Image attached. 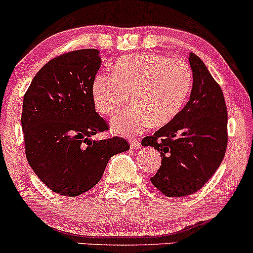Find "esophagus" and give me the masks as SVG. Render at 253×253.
I'll use <instances>...</instances> for the list:
<instances>
[{"label": "esophagus", "mask_w": 253, "mask_h": 253, "mask_svg": "<svg viewBox=\"0 0 253 253\" xmlns=\"http://www.w3.org/2000/svg\"><path fill=\"white\" fill-rule=\"evenodd\" d=\"M129 144H131L132 149H139L141 146L139 138H132V139H129Z\"/></svg>", "instance_id": "obj_1"}]
</instances>
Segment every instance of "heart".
Listing matches in <instances>:
<instances>
[{"instance_id":"1","label":"heart","mask_w":253,"mask_h":253,"mask_svg":"<svg viewBox=\"0 0 253 253\" xmlns=\"http://www.w3.org/2000/svg\"><path fill=\"white\" fill-rule=\"evenodd\" d=\"M190 65L181 59L157 54L121 57L113 74L93 78L95 105L103 115H114L128 102L133 105L113 120L119 133L133 134L152 126L168 124L180 113L192 87Z\"/></svg>"}]
</instances>
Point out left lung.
I'll return each mask as SVG.
<instances>
[{
	"mask_svg": "<svg viewBox=\"0 0 253 253\" xmlns=\"http://www.w3.org/2000/svg\"><path fill=\"white\" fill-rule=\"evenodd\" d=\"M193 85L184 109L152 135L141 140L154 146L162 162L151 182L167 197L201 190L220 167L227 143V107L220 85L203 61L190 52Z\"/></svg>",
	"mask_w": 253,
	"mask_h": 253,
	"instance_id": "obj_1",
	"label": "left lung"
}]
</instances>
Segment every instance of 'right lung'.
I'll use <instances>...</instances> for the list:
<instances>
[{
	"label": "right lung",
	"mask_w": 253,
	"mask_h": 253,
	"mask_svg": "<svg viewBox=\"0 0 253 253\" xmlns=\"http://www.w3.org/2000/svg\"><path fill=\"white\" fill-rule=\"evenodd\" d=\"M97 49L68 51L50 60L24 96L25 154L52 192L77 197L101 180L109 158L127 151L120 137L93 140L109 125L96 113L92 82L101 66Z\"/></svg>",
	"instance_id": "add662e5"
}]
</instances>
